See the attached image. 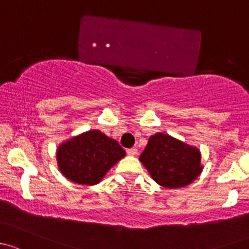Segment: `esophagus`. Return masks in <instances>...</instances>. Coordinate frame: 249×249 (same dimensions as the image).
Wrapping results in <instances>:
<instances>
[{"label": "esophagus", "mask_w": 249, "mask_h": 249, "mask_svg": "<svg viewBox=\"0 0 249 249\" xmlns=\"http://www.w3.org/2000/svg\"><path fill=\"white\" fill-rule=\"evenodd\" d=\"M138 153V150L135 147H132V148H128L127 150V155L128 156H135Z\"/></svg>", "instance_id": "34e87169"}]
</instances>
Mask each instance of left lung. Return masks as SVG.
<instances>
[{"label":"left lung","mask_w":249,"mask_h":249,"mask_svg":"<svg viewBox=\"0 0 249 249\" xmlns=\"http://www.w3.org/2000/svg\"><path fill=\"white\" fill-rule=\"evenodd\" d=\"M139 160L151 178L165 188L187 186L202 171L199 148L165 133L151 135Z\"/></svg>","instance_id":"8db88e82"}]
</instances>
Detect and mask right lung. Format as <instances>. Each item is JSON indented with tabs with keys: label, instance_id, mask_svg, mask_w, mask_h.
Masks as SVG:
<instances>
[{
	"label": "right lung",
	"instance_id": "1",
	"mask_svg": "<svg viewBox=\"0 0 249 249\" xmlns=\"http://www.w3.org/2000/svg\"><path fill=\"white\" fill-rule=\"evenodd\" d=\"M125 156L115 139L91 129L63 142L56 150L58 170L71 182L92 186Z\"/></svg>",
	"mask_w": 249,
	"mask_h": 249
}]
</instances>
